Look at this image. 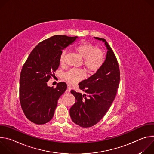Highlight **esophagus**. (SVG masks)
I'll return each instance as SVG.
<instances>
[{
  "label": "esophagus",
  "instance_id": "1",
  "mask_svg": "<svg viewBox=\"0 0 154 154\" xmlns=\"http://www.w3.org/2000/svg\"><path fill=\"white\" fill-rule=\"evenodd\" d=\"M71 90V86L69 85H68V90H67V91L69 92Z\"/></svg>",
  "mask_w": 154,
  "mask_h": 154
}]
</instances>
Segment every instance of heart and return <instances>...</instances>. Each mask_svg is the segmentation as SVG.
Returning <instances> with one entry per match:
<instances>
[{
    "label": "heart",
    "mask_w": 154,
    "mask_h": 154,
    "mask_svg": "<svg viewBox=\"0 0 154 154\" xmlns=\"http://www.w3.org/2000/svg\"><path fill=\"white\" fill-rule=\"evenodd\" d=\"M75 51L83 58V64L86 70L91 74L96 72L102 67L105 61L104 52L96 48L93 44L88 42H82L75 47ZM66 51H63L60 56V63H64ZM85 72L81 69H71L65 72L63 78L69 83H75L85 77Z\"/></svg>",
    "instance_id": "1"
}]
</instances>
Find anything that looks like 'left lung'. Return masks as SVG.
<instances>
[{
  "label": "left lung",
  "instance_id": "8db88e82",
  "mask_svg": "<svg viewBox=\"0 0 154 154\" xmlns=\"http://www.w3.org/2000/svg\"><path fill=\"white\" fill-rule=\"evenodd\" d=\"M94 38L105 42L108 50L105 60L96 74L79 83L86 94L71 91L75 98L69 110L71 118L84 128L94 125L104 116L116 97L120 81L119 64L113 50L105 39Z\"/></svg>",
  "mask_w": 154,
  "mask_h": 154
}]
</instances>
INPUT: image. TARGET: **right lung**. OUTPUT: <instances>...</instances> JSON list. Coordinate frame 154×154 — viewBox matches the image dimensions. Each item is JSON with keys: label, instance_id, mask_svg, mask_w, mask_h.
Returning a JSON list of instances; mask_svg holds the SVG:
<instances>
[{"label": "right lung", "instance_id": "1", "mask_svg": "<svg viewBox=\"0 0 154 154\" xmlns=\"http://www.w3.org/2000/svg\"><path fill=\"white\" fill-rule=\"evenodd\" d=\"M78 37L55 35L39 42L30 54L22 68L19 79V100L27 118L44 124L54 116L59 97L67 88L65 82L56 88L48 86L60 65L62 50Z\"/></svg>", "mask_w": 154, "mask_h": 154}]
</instances>
